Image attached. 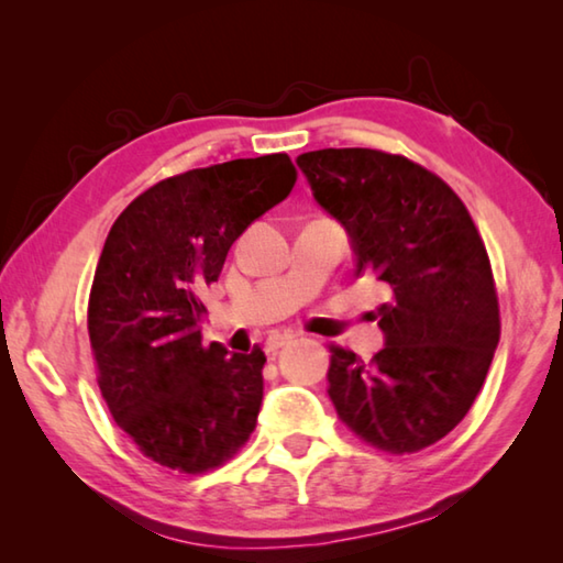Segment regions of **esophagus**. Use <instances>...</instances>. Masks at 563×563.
Here are the masks:
<instances>
[{"label":"esophagus","instance_id":"esophagus-1","mask_svg":"<svg viewBox=\"0 0 563 563\" xmlns=\"http://www.w3.org/2000/svg\"><path fill=\"white\" fill-rule=\"evenodd\" d=\"M290 342H292V335H271L265 340V352H268V355H275L280 347L290 345Z\"/></svg>","mask_w":563,"mask_h":563}]
</instances>
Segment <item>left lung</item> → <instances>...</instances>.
Wrapping results in <instances>:
<instances>
[{
    "label": "left lung",
    "instance_id": "1",
    "mask_svg": "<svg viewBox=\"0 0 563 563\" xmlns=\"http://www.w3.org/2000/svg\"><path fill=\"white\" fill-rule=\"evenodd\" d=\"M318 203L347 228L357 273L393 298L369 362L330 345L328 395L375 450L412 454L450 434L487 379L501 320L487 247L462 198L399 154L320 148L298 156Z\"/></svg>",
    "mask_w": 563,
    "mask_h": 563
}]
</instances>
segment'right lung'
Listing matches in <instances>:
<instances>
[{
    "label": "right lung",
    "mask_w": 563,
    "mask_h": 563,
    "mask_svg": "<svg viewBox=\"0 0 563 563\" xmlns=\"http://www.w3.org/2000/svg\"><path fill=\"white\" fill-rule=\"evenodd\" d=\"M295 180L288 154L194 168L144 190L111 225L89 292L91 355L113 422L151 462L203 474L251 440L265 355L203 345L201 295Z\"/></svg>",
    "instance_id": "obj_1"
}]
</instances>
